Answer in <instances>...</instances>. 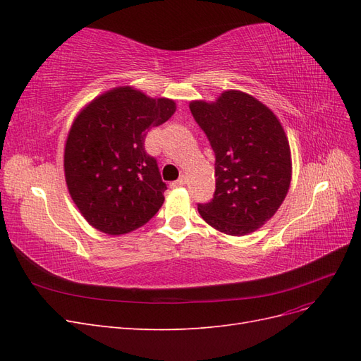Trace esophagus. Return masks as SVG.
<instances>
[{"instance_id":"esophagus-1","label":"esophagus","mask_w":361,"mask_h":361,"mask_svg":"<svg viewBox=\"0 0 361 361\" xmlns=\"http://www.w3.org/2000/svg\"><path fill=\"white\" fill-rule=\"evenodd\" d=\"M185 182H187V178L185 176H180L178 180H174V182H171V187L173 188H178V187H183L185 185Z\"/></svg>"}]
</instances>
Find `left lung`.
Here are the masks:
<instances>
[{"mask_svg": "<svg viewBox=\"0 0 361 361\" xmlns=\"http://www.w3.org/2000/svg\"><path fill=\"white\" fill-rule=\"evenodd\" d=\"M190 110L215 154V192L199 214L216 231L243 236L264 226L285 200L290 149L279 118L244 92L227 90Z\"/></svg>", "mask_w": 361, "mask_h": 361, "instance_id": "obj_1", "label": "left lung"}]
</instances>
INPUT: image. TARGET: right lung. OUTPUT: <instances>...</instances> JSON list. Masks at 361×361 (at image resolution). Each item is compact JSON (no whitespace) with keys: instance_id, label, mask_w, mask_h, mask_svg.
<instances>
[{"instance_id":"obj_1","label":"right lung","mask_w":361,"mask_h":361,"mask_svg":"<svg viewBox=\"0 0 361 361\" xmlns=\"http://www.w3.org/2000/svg\"><path fill=\"white\" fill-rule=\"evenodd\" d=\"M174 111L171 99L117 87L76 116L64 147V176L73 203L97 231L129 233L159 211L167 185L145 138Z\"/></svg>"}]
</instances>
